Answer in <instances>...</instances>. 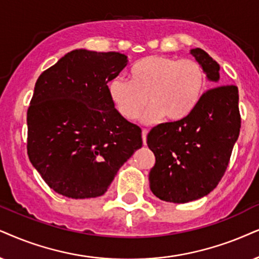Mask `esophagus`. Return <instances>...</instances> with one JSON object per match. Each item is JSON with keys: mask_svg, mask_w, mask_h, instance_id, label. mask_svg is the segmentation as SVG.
I'll return each instance as SVG.
<instances>
[{"mask_svg": "<svg viewBox=\"0 0 259 259\" xmlns=\"http://www.w3.org/2000/svg\"><path fill=\"white\" fill-rule=\"evenodd\" d=\"M147 134H148V130L143 129L142 130V140H143V145H147Z\"/></svg>", "mask_w": 259, "mask_h": 259, "instance_id": "1", "label": "esophagus"}]
</instances>
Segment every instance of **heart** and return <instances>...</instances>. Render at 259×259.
I'll list each match as a JSON object with an SVG mask.
<instances>
[{
    "label": "heart",
    "instance_id": "heart-1",
    "mask_svg": "<svg viewBox=\"0 0 259 259\" xmlns=\"http://www.w3.org/2000/svg\"><path fill=\"white\" fill-rule=\"evenodd\" d=\"M204 88L205 73L197 62L155 55L134 65L130 81L113 77L109 94L118 112L129 120L136 119L148 101L142 120L150 124L163 116L171 122L184 119L197 106Z\"/></svg>",
    "mask_w": 259,
    "mask_h": 259
}]
</instances>
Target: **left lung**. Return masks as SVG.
I'll use <instances>...</instances> for the list:
<instances>
[{
  "instance_id": "1",
  "label": "left lung",
  "mask_w": 259,
  "mask_h": 259,
  "mask_svg": "<svg viewBox=\"0 0 259 259\" xmlns=\"http://www.w3.org/2000/svg\"><path fill=\"white\" fill-rule=\"evenodd\" d=\"M191 55L212 82L220 80V65L202 49ZM238 87L218 86L203 93L195 110L177 122L154 126L147 145L155 155L149 186L166 202L186 203L217 188L230 162L240 133Z\"/></svg>"
}]
</instances>
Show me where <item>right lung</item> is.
<instances>
[{
  "mask_svg": "<svg viewBox=\"0 0 259 259\" xmlns=\"http://www.w3.org/2000/svg\"><path fill=\"white\" fill-rule=\"evenodd\" d=\"M119 52H68L35 82L27 111V154L45 183L69 198L104 195L142 147L140 126L124 118L107 83L126 67Z\"/></svg>",
  "mask_w": 259,
  "mask_h": 259,
  "instance_id": "obj_1",
  "label": "right lung"
}]
</instances>
